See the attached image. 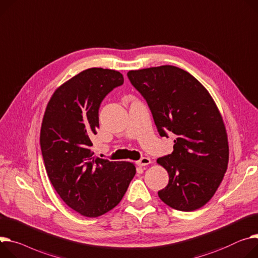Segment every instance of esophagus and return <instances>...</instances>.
<instances>
[{
  "label": "esophagus",
  "instance_id": "1",
  "mask_svg": "<svg viewBox=\"0 0 258 258\" xmlns=\"http://www.w3.org/2000/svg\"><path fill=\"white\" fill-rule=\"evenodd\" d=\"M150 163H151V160H150V158H148V157H143L141 160H138L136 162V164L138 166H146V165H148Z\"/></svg>",
  "mask_w": 258,
  "mask_h": 258
}]
</instances>
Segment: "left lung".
<instances>
[{
    "label": "left lung",
    "mask_w": 258,
    "mask_h": 258,
    "mask_svg": "<svg viewBox=\"0 0 258 258\" xmlns=\"http://www.w3.org/2000/svg\"><path fill=\"white\" fill-rule=\"evenodd\" d=\"M151 109L160 136L173 133V152L158 158L168 185L158 192L170 208L191 212L214 196L227 169L229 149L221 113L208 90L187 71L164 65L127 73Z\"/></svg>",
    "instance_id": "obj_1"
}]
</instances>
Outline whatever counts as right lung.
Wrapping results in <instances>:
<instances>
[{"mask_svg":"<svg viewBox=\"0 0 258 258\" xmlns=\"http://www.w3.org/2000/svg\"><path fill=\"white\" fill-rule=\"evenodd\" d=\"M123 83L115 70H84L54 91L44 112L40 146L47 175L64 203L86 217L117 206L136 172L133 163L101 159L91 150L99 107Z\"/></svg>","mask_w":258,"mask_h":258,"instance_id":"right-lung-1","label":"right lung"}]
</instances>
